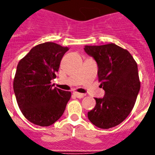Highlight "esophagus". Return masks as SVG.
Wrapping results in <instances>:
<instances>
[{
    "label": "esophagus",
    "instance_id": "1",
    "mask_svg": "<svg viewBox=\"0 0 155 155\" xmlns=\"http://www.w3.org/2000/svg\"><path fill=\"white\" fill-rule=\"evenodd\" d=\"M73 94H74V95H75L77 98H83V97L85 96V94H82V93H79V92H76V91H75V92H74Z\"/></svg>",
    "mask_w": 155,
    "mask_h": 155
}]
</instances>
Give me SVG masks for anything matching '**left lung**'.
Returning <instances> with one entry per match:
<instances>
[{
  "label": "left lung",
  "mask_w": 155,
  "mask_h": 155,
  "mask_svg": "<svg viewBox=\"0 0 155 155\" xmlns=\"http://www.w3.org/2000/svg\"><path fill=\"white\" fill-rule=\"evenodd\" d=\"M84 51L98 64V81L105 90L102 98H94L96 105L87 117L98 128L119 125L130 113L140 88L137 64L130 53L114 43L85 46Z\"/></svg>",
  "instance_id": "8db88e82"
}]
</instances>
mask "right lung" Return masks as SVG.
<instances>
[{"label":"right lung","mask_w":155,"mask_h":155,"mask_svg":"<svg viewBox=\"0 0 155 155\" xmlns=\"http://www.w3.org/2000/svg\"><path fill=\"white\" fill-rule=\"evenodd\" d=\"M68 50L54 42H44L34 46L18 62L14 91L21 113L35 125L48 127L54 124L71 98V91L53 88L51 84Z\"/></svg>","instance_id":"right-lung-1"}]
</instances>
